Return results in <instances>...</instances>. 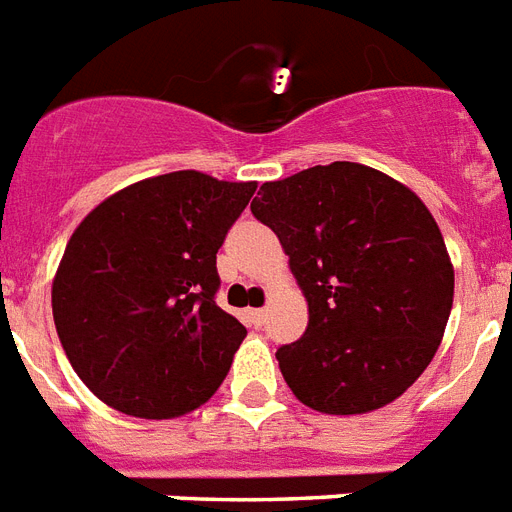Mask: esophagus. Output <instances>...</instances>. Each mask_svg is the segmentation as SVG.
<instances>
[{
  "label": "esophagus",
  "instance_id": "34e87169",
  "mask_svg": "<svg viewBox=\"0 0 512 512\" xmlns=\"http://www.w3.org/2000/svg\"><path fill=\"white\" fill-rule=\"evenodd\" d=\"M249 322H252L255 327H263L265 308H252V311H249Z\"/></svg>",
  "mask_w": 512,
  "mask_h": 512
}]
</instances>
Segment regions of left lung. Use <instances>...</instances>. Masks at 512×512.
I'll use <instances>...</instances> for the list:
<instances>
[{"label": "left lung", "instance_id": "obj_1", "mask_svg": "<svg viewBox=\"0 0 512 512\" xmlns=\"http://www.w3.org/2000/svg\"><path fill=\"white\" fill-rule=\"evenodd\" d=\"M252 214L279 236L308 303L276 351L292 395L319 413L384 408L427 370L454 303L438 222L397 179L335 161L265 182Z\"/></svg>", "mask_w": 512, "mask_h": 512}]
</instances>
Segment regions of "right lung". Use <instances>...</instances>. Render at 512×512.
<instances>
[{
  "label": "right lung",
  "instance_id": "1",
  "mask_svg": "<svg viewBox=\"0 0 512 512\" xmlns=\"http://www.w3.org/2000/svg\"><path fill=\"white\" fill-rule=\"evenodd\" d=\"M255 182L171 171L85 217L53 279V322L93 395L139 419L204 405L247 327L217 306V249Z\"/></svg>",
  "mask_w": 512,
  "mask_h": 512
}]
</instances>
